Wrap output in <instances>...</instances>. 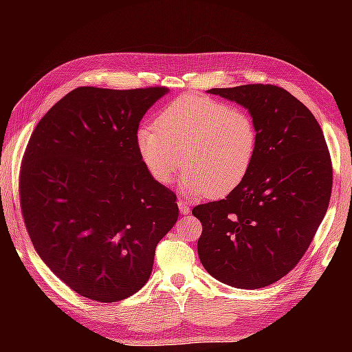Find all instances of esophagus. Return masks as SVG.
Instances as JSON below:
<instances>
[{
  "instance_id": "obj_1",
  "label": "esophagus",
  "mask_w": 352,
  "mask_h": 352,
  "mask_svg": "<svg viewBox=\"0 0 352 352\" xmlns=\"http://www.w3.org/2000/svg\"><path fill=\"white\" fill-rule=\"evenodd\" d=\"M178 208H180V214H183V216H186V214H189V212H190L188 201H186V200H183V199L178 200Z\"/></svg>"
}]
</instances>
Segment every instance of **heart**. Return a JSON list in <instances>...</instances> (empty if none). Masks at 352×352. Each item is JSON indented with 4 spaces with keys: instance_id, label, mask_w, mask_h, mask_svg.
Returning <instances> with one entry per match:
<instances>
[{
    "instance_id": "heart-1",
    "label": "heart",
    "mask_w": 352,
    "mask_h": 352,
    "mask_svg": "<svg viewBox=\"0 0 352 352\" xmlns=\"http://www.w3.org/2000/svg\"><path fill=\"white\" fill-rule=\"evenodd\" d=\"M136 133L140 157L155 182L168 184L188 166L189 195L222 197L243 182L258 151V127L242 107L183 94Z\"/></svg>"
}]
</instances>
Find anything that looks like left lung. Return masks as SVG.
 <instances>
[{
	"label": "left lung",
	"instance_id": "1",
	"mask_svg": "<svg viewBox=\"0 0 352 352\" xmlns=\"http://www.w3.org/2000/svg\"><path fill=\"white\" fill-rule=\"evenodd\" d=\"M250 111L258 151L243 182L225 199L195 206L205 270L237 289H261L294 269L329 206L332 163L323 130L276 85L212 88Z\"/></svg>",
	"mask_w": 352,
	"mask_h": 352
}]
</instances>
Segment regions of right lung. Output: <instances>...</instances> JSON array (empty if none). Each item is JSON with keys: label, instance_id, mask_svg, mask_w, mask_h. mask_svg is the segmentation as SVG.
Listing matches in <instances>:
<instances>
[{"label": "right lung", "instance_id": "right-lung-1", "mask_svg": "<svg viewBox=\"0 0 352 352\" xmlns=\"http://www.w3.org/2000/svg\"><path fill=\"white\" fill-rule=\"evenodd\" d=\"M169 90L80 87L40 119L20 170L35 252L76 294L116 302L151 278L155 248L178 219L136 146L140 121Z\"/></svg>", "mask_w": 352, "mask_h": 352}]
</instances>
